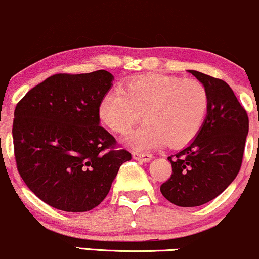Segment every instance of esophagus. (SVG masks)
Listing matches in <instances>:
<instances>
[{
    "label": "esophagus",
    "mask_w": 259,
    "mask_h": 259,
    "mask_svg": "<svg viewBox=\"0 0 259 259\" xmlns=\"http://www.w3.org/2000/svg\"><path fill=\"white\" fill-rule=\"evenodd\" d=\"M132 157H133V159L139 160V162H143V163H149L153 158L152 154L142 153V152H132Z\"/></svg>",
    "instance_id": "esophagus-1"
}]
</instances>
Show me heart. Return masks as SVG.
I'll list each match as a JSON object with an SVG mask.
<instances>
[{
    "mask_svg": "<svg viewBox=\"0 0 259 259\" xmlns=\"http://www.w3.org/2000/svg\"><path fill=\"white\" fill-rule=\"evenodd\" d=\"M209 107V95L195 79L163 73H142L126 80L125 90L112 89L100 101L99 117L117 134H126L139 121L145 123L123 140L136 152L167 145L181 147L195 139Z\"/></svg>",
    "mask_w": 259,
    "mask_h": 259,
    "instance_id": "heart-1",
    "label": "heart"
}]
</instances>
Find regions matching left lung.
<instances>
[{"label":"left lung","mask_w":259,"mask_h":259,"mask_svg":"<svg viewBox=\"0 0 259 259\" xmlns=\"http://www.w3.org/2000/svg\"><path fill=\"white\" fill-rule=\"evenodd\" d=\"M188 72L206 87L209 107L195 139L167 158L172 174L160 193L176 206L196 207L215 199L237 177L248 117L226 82L195 70Z\"/></svg>","instance_id":"obj_1"}]
</instances>
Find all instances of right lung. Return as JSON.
I'll list each match as a JSON object with an SVG mask.
<instances>
[{
    "label": "right lung",
    "mask_w": 259,
    "mask_h": 259,
    "mask_svg": "<svg viewBox=\"0 0 259 259\" xmlns=\"http://www.w3.org/2000/svg\"><path fill=\"white\" fill-rule=\"evenodd\" d=\"M113 80L106 70L57 73L16 106L13 140L19 174L53 208L80 213L99 206L120 166L132 158L128 151L113 150L115 139L100 126L97 109Z\"/></svg>",
    "instance_id": "obj_1"
}]
</instances>
